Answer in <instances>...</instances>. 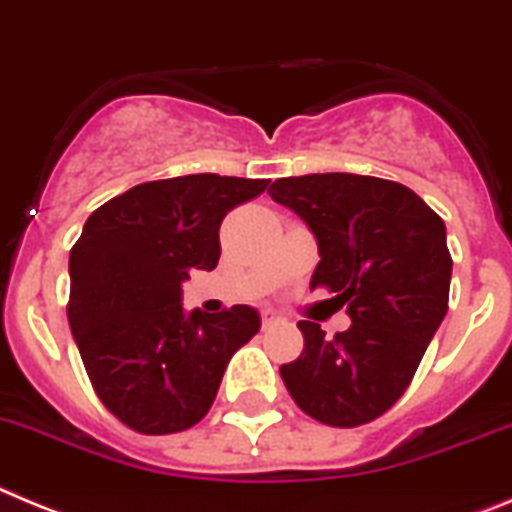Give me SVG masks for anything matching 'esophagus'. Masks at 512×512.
<instances>
[{
    "instance_id": "1",
    "label": "esophagus",
    "mask_w": 512,
    "mask_h": 512,
    "mask_svg": "<svg viewBox=\"0 0 512 512\" xmlns=\"http://www.w3.org/2000/svg\"><path fill=\"white\" fill-rule=\"evenodd\" d=\"M260 321H262V329H270V326L280 324V316L273 311V308H265V311L260 313Z\"/></svg>"
}]
</instances>
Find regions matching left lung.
Returning a JSON list of instances; mask_svg holds the SVG:
<instances>
[{
    "instance_id": "left-lung-1",
    "label": "left lung",
    "mask_w": 512,
    "mask_h": 512,
    "mask_svg": "<svg viewBox=\"0 0 512 512\" xmlns=\"http://www.w3.org/2000/svg\"><path fill=\"white\" fill-rule=\"evenodd\" d=\"M319 242L311 290L347 306L352 326L301 321V357L280 367L306 416L354 428L390 411L405 393L449 308L446 227L403 183L354 173L278 178L267 188Z\"/></svg>"
}]
</instances>
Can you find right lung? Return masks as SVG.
I'll use <instances>...</instances> for the list:
<instances>
[{
	"instance_id": "1",
	"label": "right lung",
	"mask_w": 512,
	"mask_h": 512,
	"mask_svg": "<svg viewBox=\"0 0 512 512\" xmlns=\"http://www.w3.org/2000/svg\"><path fill=\"white\" fill-rule=\"evenodd\" d=\"M267 178L147 181L101 204L71 247L68 324L94 393L127 428L178 434L209 413L224 370L260 331L250 306L183 313L181 283L219 262V227Z\"/></svg>"
}]
</instances>
